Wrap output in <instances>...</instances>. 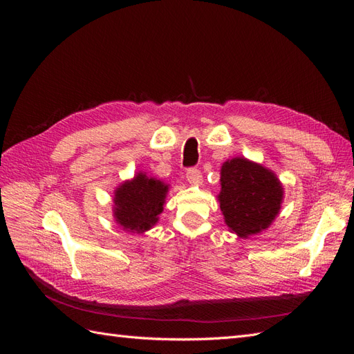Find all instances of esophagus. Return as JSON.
Masks as SVG:
<instances>
[{"instance_id":"34e87169","label":"esophagus","mask_w":354,"mask_h":354,"mask_svg":"<svg viewBox=\"0 0 354 354\" xmlns=\"http://www.w3.org/2000/svg\"><path fill=\"white\" fill-rule=\"evenodd\" d=\"M186 178L192 186H201L202 185V174L198 168H190L186 173Z\"/></svg>"}]
</instances>
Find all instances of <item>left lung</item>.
<instances>
[{
  "instance_id": "obj_1",
  "label": "left lung",
  "mask_w": 354,
  "mask_h": 354,
  "mask_svg": "<svg viewBox=\"0 0 354 354\" xmlns=\"http://www.w3.org/2000/svg\"><path fill=\"white\" fill-rule=\"evenodd\" d=\"M217 195L224 223L239 238L266 230L279 214L283 186L272 169L243 156L227 159L220 169Z\"/></svg>"
}]
</instances>
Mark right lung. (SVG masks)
Here are the masks:
<instances>
[{
	"instance_id": "add662e5",
	"label": "right lung",
	"mask_w": 354,
	"mask_h": 354,
	"mask_svg": "<svg viewBox=\"0 0 354 354\" xmlns=\"http://www.w3.org/2000/svg\"><path fill=\"white\" fill-rule=\"evenodd\" d=\"M169 185L138 171L113 190L112 216L128 233H145L159 221Z\"/></svg>"
}]
</instances>
